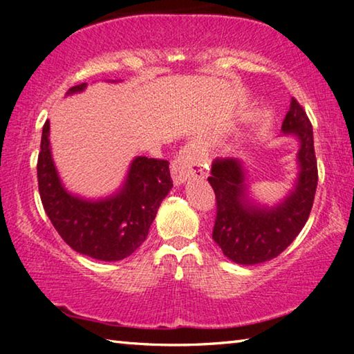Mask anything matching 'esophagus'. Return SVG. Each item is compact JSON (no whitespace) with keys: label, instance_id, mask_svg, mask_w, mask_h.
<instances>
[{"label":"esophagus","instance_id":"obj_1","mask_svg":"<svg viewBox=\"0 0 354 354\" xmlns=\"http://www.w3.org/2000/svg\"><path fill=\"white\" fill-rule=\"evenodd\" d=\"M207 154L198 143L190 142L181 148L171 164V178L176 185L184 184L187 179L205 176L207 171Z\"/></svg>","mask_w":354,"mask_h":354}]
</instances>
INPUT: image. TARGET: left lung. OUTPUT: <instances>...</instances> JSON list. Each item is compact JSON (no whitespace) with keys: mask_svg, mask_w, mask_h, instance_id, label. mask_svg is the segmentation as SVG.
<instances>
[{"mask_svg":"<svg viewBox=\"0 0 354 354\" xmlns=\"http://www.w3.org/2000/svg\"><path fill=\"white\" fill-rule=\"evenodd\" d=\"M281 129L299 142V173L295 187L279 205L257 206L248 200V184L237 159H215L207 178L217 200L212 239L226 257L242 266L270 261L283 253L306 225L314 205L319 171L313 124L295 98Z\"/></svg>","mask_w":354,"mask_h":354,"instance_id":"1","label":"left lung"}]
</instances>
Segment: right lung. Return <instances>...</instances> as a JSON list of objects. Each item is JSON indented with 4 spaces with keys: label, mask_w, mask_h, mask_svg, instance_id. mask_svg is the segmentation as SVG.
<instances>
[{
    "label": "right lung",
    "mask_w": 354,
    "mask_h": 354,
    "mask_svg": "<svg viewBox=\"0 0 354 354\" xmlns=\"http://www.w3.org/2000/svg\"><path fill=\"white\" fill-rule=\"evenodd\" d=\"M86 86L71 87L67 95L82 92ZM37 181L41 205L64 242L106 262L124 259L145 242L160 203L173 187L169 160L139 156L115 195L92 201L68 194L51 158L48 120L41 131Z\"/></svg>",
    "instance_id": "1"
}]
</instances>
